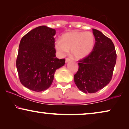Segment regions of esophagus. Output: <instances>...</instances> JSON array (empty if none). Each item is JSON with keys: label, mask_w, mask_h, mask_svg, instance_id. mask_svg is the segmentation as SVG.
Instances as JSON below:
<instances>
[{"label": "esophagus", "mask_w": 129, "mask_h": 129, "mask_svg": "<svg viewBox=\"0 0 129 129\" xmlns=\"http://www.w3.org/2000/svg\"><path fill=\"white\" fill-rule=\"evenodd\" d=\"M71 60H72V59H70V58H69V57H67L66 59V62H68V61H71Z\"/></svg>", "instance_id": "1"}]
</instances>
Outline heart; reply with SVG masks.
Listing matches in <instances>:
<instances>
[{
	"mask_svg": "<svg viewBox=\"0 0 129 129\" xmlns=\"http://www.w3.org/2000/svg\"><path fill=\"white\" fill-rule=\"evenodd\" d=\"M95 38L92 33L73 31L64 33L61 40L55 42V48L60 55L66 54L71 50L75 59H82L90 54L94 47Z\"/></svg>",
	"mask_w": 129,
	"mask_h": 129,
	"instance_id": "obj_1",
	"label": "heart"
}]
</instances>
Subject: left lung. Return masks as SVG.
<instances>
[{"label": "left lung", "mask_w": 129, "mask_h": 129, "mask_svg": "<svg viewBox=\"0 0 129 129\" xmlns=\"http://www.w3.org/2000/svg\"><path fill=\"white\" fill-rule=\"evenodd\" d=\"M93 33L96 40L93 50L78 60L79 69L74 75L76 85L85 93H96L109 83L117 58L112 40L96 29Z\"/></svg>", "instance_id": "left-lung-1"}]
</instances>
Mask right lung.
<instances>
[{"mask_svg":"<svg viewBox=\"0 0 129 129\" xmlns=\"http://www.w3.org/2000/svg\"><path fill=\"white\" fill-rule=\"evenodd\" d=\"M56 30L45 26L31 30L22 38L16 59L19 80L27 89L42 91L50 87L56 70L65 59L56 57Z\"/></svg>","mask_w":129,"mask_h":129,"instance_id":"right-lung-1","label":"right lung"}]
</instances>
